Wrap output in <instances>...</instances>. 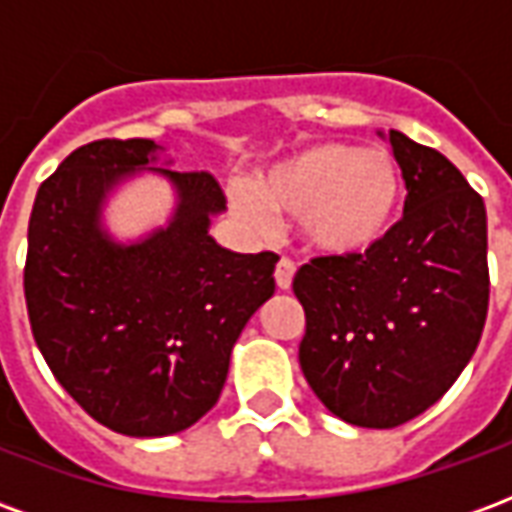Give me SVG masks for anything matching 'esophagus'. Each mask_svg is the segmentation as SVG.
Listing matches in <instances>:
<instances>
[{"label": "esophagus", "instance_id": "1", "mask_svg": "<svg viewBox=\"0 0 512 512\" xmlns=\"http://www.w3.org/2000/svg\"><path fill=\"white\" fill-rule=\"evenodd\" d=\"M293 277H296V266H293V260L288 257H282L274 268V279H277V288L279 290H290L293 285Z\"/></svg>", "mask_w": 512, "mask_h": 512}]
</instances>
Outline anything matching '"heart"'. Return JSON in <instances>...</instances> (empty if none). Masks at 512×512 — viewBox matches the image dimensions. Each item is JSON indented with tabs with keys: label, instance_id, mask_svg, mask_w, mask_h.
I'll use <instances>...</instances> for the list:
<instances>
[{
	"label": "heart",
	"instance_id": "1",
	"mask_svg": "<svg viewBox=\"0 0 512 512\" xmlns=\"http://www.w3.org/2000/svg\"><path fill=\"white\" fill-rule=\"evenodd\" d=\"M403 175L384 147L315 142L257 172L233 208L266 227L268 213L296 216L301 244L326 257H356L392 233Z\"/></svg>",
	"mask_w": 512,
	"mask_h": 512
}]
</instances>
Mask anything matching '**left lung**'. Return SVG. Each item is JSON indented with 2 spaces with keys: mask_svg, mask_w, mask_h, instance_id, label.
Segmentation results:
<instances>
[{
  "mask_svg": "<svg viewBox=\"0 0 512 512\" xmlns=\"http://www.w3.org/2000/svg\"><path fill=\"white\" fill-rule=\"evenodd\" d=\"M384 139L406 180L403 219L376 249L315 257L293 279L307 384L334 417L378 430L419 417L455 384L488 315L483 197L439 150L400 131Z\"/></svg>",
  "mask_w": 512,
  "mask_h": 512,
  "instance_id": "8db88e82",
  "label": "left lung"
}]
</instances>
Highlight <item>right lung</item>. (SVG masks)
Listing matches in <instances>:
<instances>
[{"label": "right lung", "mask_w": 512, "mask_h": 512, "mask_svg": "<svg viewBox=\"0 0 512 512\" xmlns=\"http://www.w3.org/2000/svg\"><path fill=\"white\" fill-rule=\"evenodd\" d=\"M161 150L153 139L73 150L38 189L24 268L29 323L54 378L101 425L139 439L180 433L216 406L235 340L274 296L279 260L216 244L222 186L158 167ZM139 171L168 180L176 211L123 245L103 227V205Z\"/></svg>", "instance_id": "right-lung-1"}]
</instances>
